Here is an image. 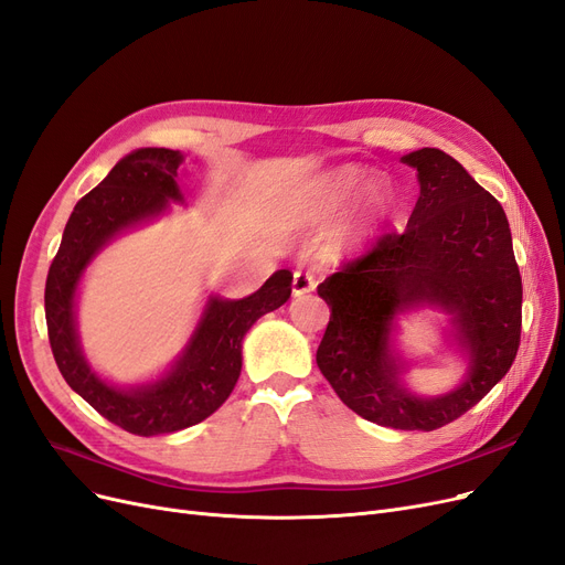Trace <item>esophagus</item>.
<instances>
[{
	"label": "esophagus",
	"mask_w": 565,
	"mask_h": 565,
	"mask_svg": "<svg viewBox=\"0 0 565 565\" xmlns=\"http://www.w3.org/2000/svg\"><path fill=\"white\" fill-rule=\"evenodd\" d=\"M315 285H318V282H315L312 274H308V270H297L295 280H291V291H295L297 297H301V295H308V291H312Z\"/></svg>",
	"instance_id": "esophagus-1"
}]
</instances>
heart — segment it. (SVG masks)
Wrapping results in <instances>:
<instances>
[{"label": "heart", "instance_id": "b5f03b06", "mask_svg": "<svg viewBox=\"0 0 565 565\" xmlns=\"http://www.w3.org/2000/svg\"><path fill=\"white\" fill-rule=\"evenodd\" d=\"M361 183H364V171L356 167H343L324 175L308 196V220L327 222L335 217L350 204V199L354 196ZM394 199V188L385 183V180L371 185L356 211L343 222V227L338 230L335 241L343 245L373 234L377 230V224H382V220L392 213Z\"/></svg>", "mask_w": 565, "mask_h": 565}]
</instances>
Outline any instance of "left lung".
I'll list each match as a JSON object with an SVG mask.
<instances>
[{
    "mask_svg": "<svg viewBox=\"0 0 565 565\" xmlns=\"http://www.w3.org/2000/svg\"><path fill=\"white\" fill-rule=\"evenodd\" d=\"M403 162L419 178L408 227L382 234L318 287L331 310L318 366L359 417L434 431L468 413L510 371L522 338V276L503 206L455 157L422 148ZM424 302L456 315L469 354L462 387L436 399L402 390L388 350L395 315Z\"/></svg>",
    "mask_w": 565,
    "mask_h": 565,
    "instance_id": "1",
    "label": "left lung"
}]
</instances>
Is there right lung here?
Segmentation results:
<instances>
[{"label": "right lung", "instance_id": "obj_1", "mask_svg": "<svg viewBox=\"0 0 565 565\" xmlns=\"http://www.w3.org/2000/svg\"><path fill=\"white\" fill-rule=\"evenodd\" d=\"M183 154L169 148H139L89 190L66 222L60 250L46 278V324L55 364L76 394L134 436L173 434L204 422L230 398L241 375V343L262 315L291 295V274L276 270L245 299H211L183 356L152 385L116 390L87 366L78 345L74 299L85 266L120 232L183 201L175 175Z\"/></svg>", "mask_w": 565, "mask_h": 565}]
</instances>
